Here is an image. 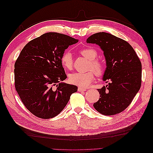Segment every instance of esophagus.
I'll list each match as a JSON object with an SVG mask.
<instances>
[{"mask_svg": "<svg viewBox=\"0 0 153 153\" xmlns=\"http://www.w3.org/2000/svg\"><path fill=\"white\" fill-rule=\"evenodd\" d=\"M87 89H85V88H82V87H79L78 88V91H79V92H84V91H85Z\"/></svg>", "mask_w": 153, "mask_h": 153, "instance_id": "obj_1", "label": "esophagus"}]
</instances>
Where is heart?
<instances>
[{
	"instance_id": "obj_1",
	"label": "heart",
	"mask_w": 153,
	"mask_h": 153,
	"mask_svg": "<svg viewBox=\"0 0 153 153\" xmlns=\"http://www.w3.org/2000/svg\"><path fill=\"white\" fill-rule=\"evenodd\" d=\"M80 53L86 59H89L90 62L88 66V70L86 73H74L69 76V82L72 84L80 87H87L89 86L94 79V73L97 76L103 75L105 71L104 63L96 59L98 57V52L92 48H85L79 51ZM61 62L62 66L71 70L73 68V59L72 54L68 50L64 51L61 57Z\"/></svg>"
}]
</instances>
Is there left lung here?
<instances>
[{
	"mask_svg": "<svg viewBox=\"0 0 153 153\" xmlns=\"http://www.w3.org/2000/svg\"><path fill=\"white\" fill-rule=\"evenodd\" d=\"M87 43H96L103 50L106 62L103 80L108 85L98 91L100 98L93 106L100 114L113 115L131 104L142 84V64L127 41L106 32L92 34Z\"/></svg>",
	"mask_w": 153,
	"mask_h": 153,
	"instance_id": "8db88e82",
	"label": "left lung"
}]
</instances>
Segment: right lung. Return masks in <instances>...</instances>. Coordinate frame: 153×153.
<instances>
[{"instance_id": "right-lung-1", "label": "right lung", "mask_w": 153, "mask_h": 153, "mask_svg": "<svg viewBox=\"0 0 153 153\" xmlns=\"http://www.w3.org/2000/svg\"><path fill=\"white\" fill-rule=\"evenodd\" d=\"M78 40L48 32L31 40L15 64V86L26 108L39 118L54 117L64 108L76 85L61 82L67 78L61 57Z\"/></svg>"}]
</instances>
